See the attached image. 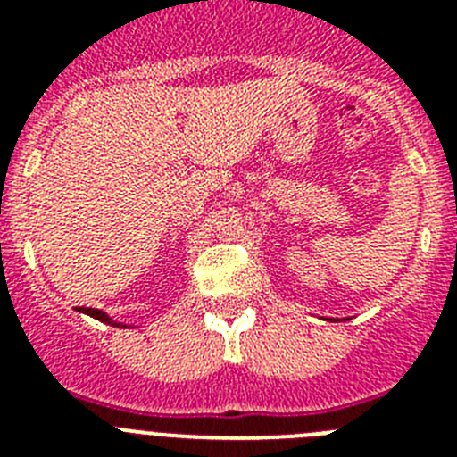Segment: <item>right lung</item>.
<instances>
[{
	"mask_svg": "<svg viewBox=\"0 0 457 457\" xmlns=\"http://www.w3.org/2000/svg\"><path fill=\"white\" fill-rule=\"evenodd\" d=\"M78 311H82V313H87V316L96 318V320H100V322H107V325H112V327H128L125 322L112 320V318H109L107 313H104V311H100V309H87V306H78Z\"/></svg>",
	"mask_w": 457,
	"mask_h": 457,
	"instance_id": "obj_1",
	"label": "right lung"
}]
</instances>
